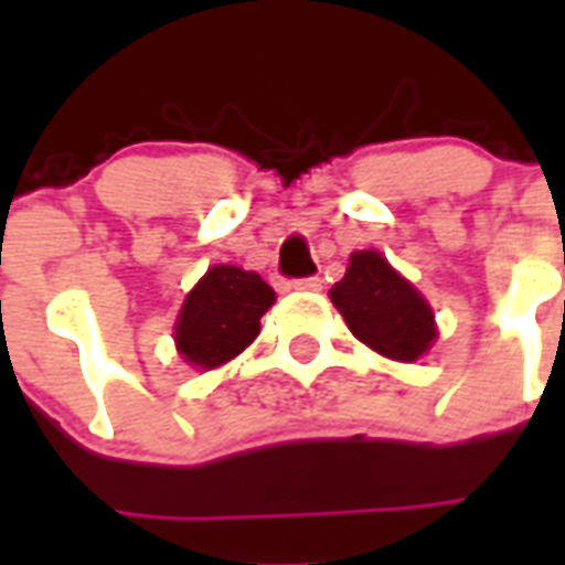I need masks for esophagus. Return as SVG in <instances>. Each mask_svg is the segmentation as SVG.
<instances>
[{"mask_svg": "<svg viewBox=\"0 0 565 565\" xmlns=\"http://www.w3.org/2000/svg\"><path fill=\"white\" fill-rule=\"evenodd\" d=\"M292 287H296V290H305V292H317V290H322V278L310 275V278H299V281H292Z\"/></svg>", "mask_w": 565, "mask_h": 565, "instance_id": "obj_1", "label": "esophagus"}]
</instances>
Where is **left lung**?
Wrapping results in <instances>:
<instances>
[{
  "instance_id": "1",
  "label": "left lung",
  "mask_w": 565,
  "mask_h": 565,
  "mask_svg": "<svg viewBox=\"0 0 565 565\" xmlns=\"http://www.w3.org/2000/svg\"><path fill=\"white\" fill-rule=\"evenodd\" d=\"M328 296L349 331L384 358L413 363L437 340L434 310L425 296L381 252H354L343 281Z\"/></svg>"
}]
</instances>
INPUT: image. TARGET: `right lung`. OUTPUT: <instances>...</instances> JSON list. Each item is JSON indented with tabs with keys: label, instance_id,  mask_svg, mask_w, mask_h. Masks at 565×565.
Instances as JSON below:
<instances>
[{
	"label": "right lung",
	"instance_id": "add662e5",
	"mask_svg": "<svg viewBox=\"0 0 565 565\" xmlns=\"http://www.w3.org/2000/svg\"><path fill=\"white\" fill-rule=\"evenodd\" d=\"M275 290L257 273L239 266H211L188 292L175 322L179 354L199 370H216L237 358L260 331Z\"/></svg>",
	"mask_w": 565,
	"mask_h": 565
}]
</instances>
